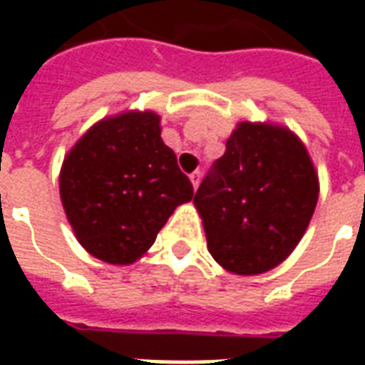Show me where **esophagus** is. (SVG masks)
<instances>
[{
  "instance_id": "obj_1",
  "label": "esophagus",
  "mask_w": 365,
  "mask_h": 365,
  "mask_svg": "<svg viewBox=\"0 0 365 365\" xmlns=\"http://www.w3.org/2000/svg\"><path fill=\"white\" fill-rule=\"evenodd\" d=\"M190 180H191V185H193V190H197L199 182H201V174H199V172H193V174L190 175Z\"/></svg>"
}]
</instances>
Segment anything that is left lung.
Instances as JSON below:
<instances>
[{
	"label": "left lung",
	"instance_id": "obj_1",
	"mask_svg": "<svg viewBox=\"0 0 365 365\" xmlns=\"http://www.w3.org/2000/svg\"><path fill=\"white\" fill-rule=\"evenodd\" d=\"M317 199L319 175L301 138L282 125L242 120L193 205L215 262L230 274L258 275L295 250Z\"/></svg>",
	"mask_w": 365,
	"mask_h": 365
}]
</instances>
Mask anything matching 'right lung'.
I'll return each mask as SVG.
<instances>
[{
  "label": "right lung",
  "instance_id": "right-lung-1",
  "mask_svg": "<svg viewBox=\"0 0 365 365\" xmlns=\"http://www.w3.org/2000/svg\"><path fill=\"white\" fill-rule=\"evenodd\" d=\"M160 133L154 111H123L97 120L64 156L62 207L78 242L97 260L135 264L175 207L193 197Z\"/></svg>",
  "mask_w": 365,
  "mask_h": 365
}]
</instances>
